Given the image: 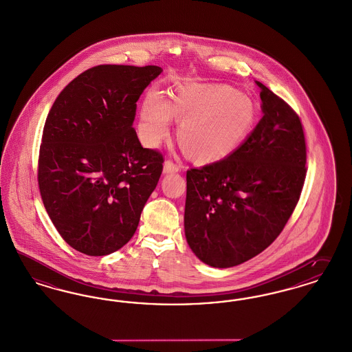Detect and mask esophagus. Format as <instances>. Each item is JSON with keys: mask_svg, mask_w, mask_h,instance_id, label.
<instances>
[{"mask_svg": "<svg viewBox=\"0 0 352 352\" xmlns=\"http://www.w3.org/2000/svg\"><path fill=\"white\" fill-rule=\"evenodd\" d=\"M180 170V167L177 166V164H175L173 162H170V160H167L166 163H164V168H163V173H176V172H179Z\"/></svg>", "mask_w": 352, "mask_h": 352, "instance_id": "obj_1", "label": "esophagus"}]
</instances>
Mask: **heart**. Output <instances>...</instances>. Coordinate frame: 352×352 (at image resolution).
<instances>
[{"instance_id": "1", "label": "heart", "mask_w": 352, "mask_h": 352, "mask_svg": "<svg viewBox=\"0 0 352 352\" xmlns=\"http://www.w3.org/2000/svg\"><path fill=\"white\" fill-rule=\"evenodd\" d=\"M172 118L180 122L177 140L186 157L212 164L240 147L253 129L256 107L249 96L221 85H185L169 103L160 94L149 93L140 111V139L148 147H157Z\"/></svg>"}]
</instances>
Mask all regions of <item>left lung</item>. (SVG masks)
I'll use <instances>...</instances> for the list:
<instances>
[{"label":"left lung","mask_w":352,"mask_h":352,"mask_svg":"<svg viewBox=\"0 0 352 352\" xmlns=\"http://www.w3.org/2000/svg\"><path fill=\"white\" fill-rule=\"evenodd\" d=\"M262 118L226 159L186 172L185 237L196 257L232 267L256 257L290 219L306 177V143L294 110L265 85Z\"/></svg>","instance_id":"left-lung-1"}]
</instances>
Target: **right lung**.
<instances>
[{"label":"right lung","mask_w":352,"mask_h":352,"mask_svg":"<svg viewBox=\"0 0 352 352\" xmlns=\"http://www.w3.org/2000/svg\"><path fill=\"white\" fill-rule=\"evenodd\" d=\"M159 66L100 65L78 75L47 115L38 185L58 233L75 250L107 256L136 232L163 170L132 129L136 102Z\"/></svg>","instance_id":"add662e5"}]
</instances>
